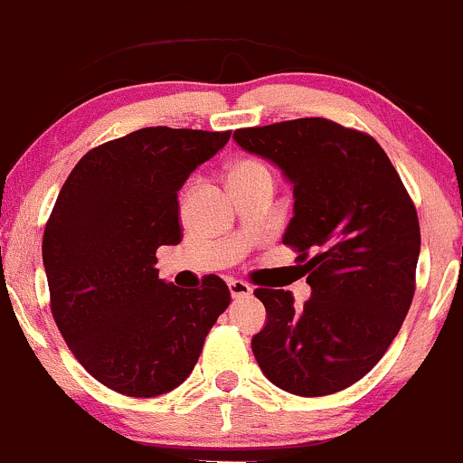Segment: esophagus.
<instances>
[{"label":"esophagus","mask_w":463,"mask_h":463,"mask_svg":"<svg viewBox=\"0 0 463 463\" xmlns=\"http://www.w3.org/2000/svg\"><path fill=\"white\" fill-rule=\"evenodd\" d=\"M228 290H231L232 299H241V297H250L252 295L250 286H248L246 281H240V279L228 281Z\"/></svg>","instance_id":"esophagus-1"}]
</instances>
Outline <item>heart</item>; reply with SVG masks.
Returning <instances> with one entry per match:
<instances>
[{
  "label": "heart",
  "mask_w": 463,
  "mask_h": 463,
  "mask_svg": "<svg viewBox=\"0 0 463 463\" xmlns=\"http://www.w3.org/2000/svg\"><path fill=\"white\" fill-rule=\"evenodd\" d=\"M248 177H270V170L266 164L257 159H240L228 170V179H248Z\"/></svg>",
  "instance_id": "b5f03b06"
}]
</instances>
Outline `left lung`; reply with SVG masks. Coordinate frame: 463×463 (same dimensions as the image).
I'll list each match as a JSON object with an SVG mask.
<instances>
[{
  "instance_id": "left-lung-1",
  "label": "left lung",
  "mask_w": 463,
  "mask_h": 463,
  "mask_svg": "<svg viewBox=\"0 0 463 463\" xmlns=\"http://www.w3.org/2000/svg\"><path fill=\"white\" fill-rule=\"evenodd\" d=\"M232 139L293 186L284 244L297 248L310 286L301 308L288 290H255L266 306L250 342L257 364L293 395L344 391L373 371L411 308L421 246L415 206L371 135L324 117L240 128Z\"/></svg>"
}]
</instances>
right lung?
Returning <instances> with one entry per match:
<instances>
[{"label": "right lung", "instance_id": "obj_1", "mask_svg": "<svg viewBox=\"0 0 463 463\" xmlns=\"http://www.w3.org/2000/svg\"><path fill=\"white\" fill-rule=\"evenodd\" d=\"M231 139L208 130H135L89 150L61 186L42 257L52 317L77 362L128 397L186 382L231 304L226 281L182 290L159 279V246L182 241L177 193Z\"/></svg>", "mask_w": 463, "mask_h": 463}]
</instances>
